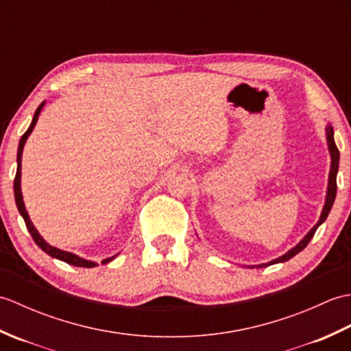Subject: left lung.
<instances>
[{"label":"left lung","mask_w":351,"mask_h":351,"mask_svg":"<svg viewBox=\"0 0 351 351\" xmlns=\"http://www.w3.org/2000/svg\"><path fill=\"white\" fill-rule=\"evenodd\" d=\"M326 137H327V145H329V152H330V158H332V166H330V173H329V185H327V196H326V204L323 208V213L319 215V220L317 221V225L312 228L309 232L306 234V237L303 238V240L295 245V247L291 249L289 252H287L285 255H282L278 259H273L270 261L268 264H261L256 265V268H263L267 265H273V264H278V263H285V261L291 259L293 256H295L297 253L302 252L306 245L309 244V241L312 240V237L315 235V230L318 229V226L324 223V220L327 219V215H329L333 202H335V197H337V175H338V169H339V151L337 145H335V140H333V128L330 125H327L326 128ZM253 268V267H252Z\"/></svg>","instance_id":"obj_1"}]
</instances>
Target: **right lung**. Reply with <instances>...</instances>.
Listing matches in <instances>:
<instances>
[{"instance_id":"add662e5","label":"right lung","mask_w":351,"mask_h":351,"mask_svg":"<svg viewBox=\"0 0 351 351\" xmlns=\"http://www.w3.org/2000/svg\"><path fill=\"white\" fill-rule=\"evenodd\" d=\"M43 106H45V102H42L40 106L37 107L36 113H34V116H33L32 125H29V128L24 132V136L21 137V141H19V147H18V169H16V176H14V182H13L14 200H16V206H18V210H19V213H21V215H22V219H24V221H25L28 232L32 234L34 243H36L37 245H39V247H40L45 253H48L49 256L60 259V261H63V263L69 264V265L92 268V267L98 265V264L93 263V261H87V259H83V258H80V256H77V255H73V253H71V252H64V250H60V249H57V247H52V245H49L47 241H45L43 238L40 237V234L37 232V229L33 226L32 220H29L28 213H27V210H25V205H24V200H22V193H21V160H22V151H24V145H25V141H27L28 136H29V134H32V131L34 130V126H36V123H37V119H39V113H40V110H42ZM114 258H116V256L104 259L102 264H107V263H110V261H113Z\"/></svg>"}]
</instances>
